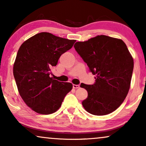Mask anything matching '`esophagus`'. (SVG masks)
Returning a JSON list of instances; mask_svg holds the SVG:
<instances>
[{
  "instance_id": "34e87169",
  "label": "esophagus",
  "mask_w": 146,
  "mask_h": 146,
  "mask_svg": "<svg viewBox=\"0 0 146 146\" xmlns=\"http://www.w3.org/2000/svg\"><path fill=\"white\" fill-rule=\"evenodd\" d=\"M80 88V85H78V84H73V88H75V89H76V88Z\"/></svg>"
}]
</instances>
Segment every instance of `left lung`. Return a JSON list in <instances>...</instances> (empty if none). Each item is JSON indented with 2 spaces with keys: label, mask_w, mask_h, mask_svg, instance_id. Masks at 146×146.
<instances>
[{
  "label": "left lung",
  "mask_w": 146,
  "mask_h": 146,
  "mask_svg": "<svg viewBox=\"0 0 146 146\" xmlns=\"http://www.w3.org/2000/svg\"><path fill=\"white\" fill-rule=\"evenodd\" d=\"M96 75L93 85L82 83L88 92L82 106L96 115L108 114L119 107L130 88L133 59L121 39L98 35L74 46Z\"/></svg>",
  "instance_id": "8db88e82"
}]
</instances>
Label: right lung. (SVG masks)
Here are the masks:
<instances>
[{"label":"right lung","instance_id":"1","mask_svg":"<svg viewBox=\"0 0 146 146\" xmlns=\"http://www.w3.org/2000/svg\"><path fill=\"white\" fill-rule=\"evenodd\" d=\"M76 40L40 33L22 44L13 66V74L23 101L35 112L54 113L72 89L70 82L50 77L60 56L73 46Z\"/></svg>","mask_w":146,"mask_h":146}]
</instances>
